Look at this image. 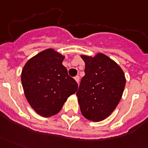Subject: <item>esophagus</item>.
Listing matches in <instances>:
<instances>
[{"label":"esophagus","instance_id":"obj_1","mask_svg":"<svg viewBox=\"0 0 148 148\" xmlns=\"http://www.w3.org/2000/svg\"><path fill=\"white\" fill-rule=\"evenodd\" d=\"M79 77H78V76H76V77H74V80H75V81H76V82L77 83V84H78V82H79Z\"/></svg>","mask_w":148,"mask_h":148}]
</instances>
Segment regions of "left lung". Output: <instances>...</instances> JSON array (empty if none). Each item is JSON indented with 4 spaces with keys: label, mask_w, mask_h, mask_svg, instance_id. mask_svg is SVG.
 <instances>
[{
    "label": "left lung",
    "mask_w": 148,
    "mask_h": 148,
    "mask_svg": "<svg viewBox=\"0 0 148 148\" xmlns=\"http://www.w3.org/2000/svg\"><path fill=\"white\" fill-rule=\"evenodd\" d=\"M81 57L85 63V74L76 93L81 112L89 121H103L121 100L126 82L124 72L115 61L101 52Z\"/></svg>",
    "instance_id": "8db88e82"
}]
</instances>
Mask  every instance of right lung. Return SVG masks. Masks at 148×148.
<instances>
[{
    "instance_id": "right-lung-1",
    "label": "right lung",
    "mask_w": 148,
    "mask_h": 148,
    "mask_svg": "<svg viewBox=\"0 0 148 148\" xmlns=\"http://www.w3.org/2000/svg\"><path fill=\"white\" fill-rule=\"evenodd\" d=\"M64 58L55 49H45L29 59L22 70L21 82L27 101L36 113L45 118L59 113L78 87L62 64Z\"/></svg>"
}]
</instances>
